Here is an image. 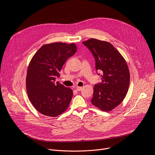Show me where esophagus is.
<instances>
[{
    "mask_svg": "<svg viewBox=\"0 0 155 155\" xmlns=\"http://www.w3.org/2000/svg\"><path fill=\"white\" fill-rule=\"evenodd\" d=\"M76 90L78 91H80L81 90H82V87H80V86H77L76 87Z\"/></svg>",
    "mask_w": 155,
    "mask_h": 155,
    "instance_id": "obj_1",
    "label": "esophagus"
}]
</instances>
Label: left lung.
Returning <instances> with one entry per match:
<instances>
[{
    "label": "left lung",
    "mask_w": 155,
    "mask_h": 155,
    "mask_svg": "<svg viewBox=\"0 0 155 155\" xmlns=\"http://www.w3.org/2000/svg\"><path fill=\"white\" fill-rule=\"evenodd\" d=\"M82 43L93 55L97 74L101 77V82L94 86L91 103L103 111H110L126 96L130 81L127 65L111 43L95 38Z\"/></svg>",
    "instance_id": "1"
}]
</instances>
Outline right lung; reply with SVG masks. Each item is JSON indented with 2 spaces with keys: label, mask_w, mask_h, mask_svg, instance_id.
I'll return each instance as SVG.
<instances>
[{
  "label": "right lung",
  "mask_w": 155,
  "mask_h": 155,
  "mask_svg": "<svg viewBox=\"0 0 155 155\" xmlns=\"http://www.w3.org/2000/svg\"><path fill=\"white\" fill-rule=\"evenodd\" d=\"M76 51L75 43H53L43 45L32 58L26 76L27 93L40 114L56 117L68 108L73 91L56 79L65 61Z\"/></svg>",
  "instance_id": "add662e5"
}]
</instances>
